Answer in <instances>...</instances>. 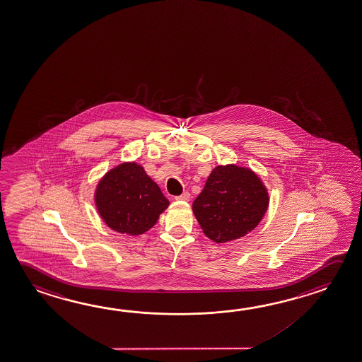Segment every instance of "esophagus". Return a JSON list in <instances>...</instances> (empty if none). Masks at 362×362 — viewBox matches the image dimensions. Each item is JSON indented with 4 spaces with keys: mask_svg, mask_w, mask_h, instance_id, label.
<instances>
[{
    "mask_svg": "<svg viewBox=\"0 0 362 362\" xmlns=\"http://www.w3.org/2000/svg\"><path fill=\"white\" fill-rule=\"evenodd\" d=\"M190 199V194L188 192H184L180 196L175 197V201H185L188 202Z\"/></svg>",
    "mask_w": 362,
    "mask_h": 362,
    "instance_id": "obj_1",
    "label": "esophagus"
}]
</instances>
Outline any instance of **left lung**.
Listing matches in <instances>:
<instances>
[{
	"instance_id": "8db88e82",
	"label": "left lung",
	"mask_w": 362,
	"mask_h": 362,
	"mask_svg": "<svg viewBox=\"0 0 362 362\" xmlns=\"http://www.w3.org/2000/svg\"><path fill=\"white\" fill-rule=\"evenodd\" d=\"M269 207V193L249 168L216 166L193 202L202 231L217 243L246 236L260 223Z\"/></svg>"
}]
</instances>
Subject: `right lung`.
<instances>
[{
    "label": "right lung",
    "mask_w": 362,
    "mask_h": 362,
    "mask_svg": "<svg viewBox=\"0 0 362 362\" xmlns=\"http://www.w3.org/2000/svg\"><path fill=\"white\" fill-rule=\"evenodd\" d=\"M95 207L111 230L139 236L158 222L169 206L159 185L136 163H122L102 177Z\"/></svg>",
    "instance_id": "obj_1"
}]
</instances>
